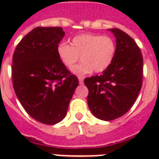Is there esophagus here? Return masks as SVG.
<instances>
[{"label": "esophagus", "instance_id": "esophagus-1", "mask_svg": "<svg viewBox=\"0 0 159 159\" xmlns=\"http://www.w3.org/2000/svg\"><path fill=\"white\" fill-rule=\"evenodd\" d=\"M78 80H79V83L81 85L83 84V80H84V77H82V76H79L78 77Z\"/></svg>", "mask_w": 159, "mask_h": 159}]
</instances>
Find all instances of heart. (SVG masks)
I'll return each instance as SVG.
<instances>
[{
  "instance_id": "b5f03b06",
  "label": "heart",
  "mask_w": 159,
  "mask_h": 159,
  "mask_svg": "<svg viewBox=\"0 0 159 159\" xmlns=\"http://www.w3.org/2000/svg\"><path fill=\"white\" fill-rule=\"evenodd\" d=\"M70 44L60 43L57 54L68 68H72L81 56L83 62L72 70L77 75L105 72L114 62L117 50L113 38L99 34H82L73 37Z\"/></svg>"
}]
</instances>
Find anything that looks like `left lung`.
<instances>
[{
  "label": "left lung",
  "instance_id": "obj_1",
  "mask_svg": "<svg viewBox=\"0 0 159 159\" xmlns=\"http://www.w3.org/2000/svg\"><path fill=\"white\" fill-rule=\"evenodd\" d=\"M116 38V55L102 75L85 78L90 111L102 120H113L133 106L143 83V56L135 41L120 29H110Z\"/></svg>",
  "mask_w": 159,
  "mask_h": 159
}]
</instances>
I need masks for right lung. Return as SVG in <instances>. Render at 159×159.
<instances>
[{
  "label": "right lung",
  "instance_id": "1",
  "mask_svg": "<svg viewBox=\"0 0 159 159\" xmlns=\"http://www.w3.org/2000/svg\"><path fill=\"white\" fill-rule=\"evenodd\" d=\"M64 34L61 27H36L17 44L12 58L17 98L32 118L45 125L62 120L79 85L57 54Z\"/></svg>",
  "mask_w": 159,
  "mask_h": 159
}]
</instances>
